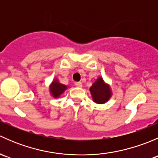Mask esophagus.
Masks as SVG:
<instances>
[{"label":"esophagus","instance_id":"34e87169","mask_svg":"<svg viewBox=\"0 0 158 158\" xmlns=\"http://www.w3.org/2000/svg\"><path fill=\"white\" fill-rule=\"evenodd\" d=\"M75 85H76V87H79V88H81V87H82V83L81 82H75Z\"/></svg>","mask_w":158,"mask_h":158}]
</instances>
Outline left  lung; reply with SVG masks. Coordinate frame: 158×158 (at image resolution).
<instances>
[{
    "label": "left lung",
    "instance_id": "1",
    "mask_svg": "<svg viewBox=\"0 0 158 158\" xmlns=\"http://www.w3.org/2000/svg\"><path fill=\"white\" fill-rule=\"evenodd\" d=\"M90 92L95 102L103 104L106 102L111 97V91L109 85L103 82L102 78H98L91 86Z\"/></svg>",
    "mask_w": 158,
    "mask_h": 158
}]
</instances>
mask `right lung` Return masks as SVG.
<instances>
[{
    "label": "right lung",
    "instance_id": "1",
    "mask_svg": "<svg viewBox=\"0 0 158 158\" xmlns=\"http://www.w3.org/2000/svg\"><path fill=\"white\" fill-rule=\"evenodd\" d=\"M66 89V85H63V84H60L57 82L56 80L53 81L51 85L50 91L52 92V95H53L55 98H58L63 92Z\"/></svg>",
    "mask_w": 158,
    "mask_h": 158
}]
</instances>
